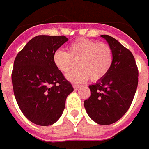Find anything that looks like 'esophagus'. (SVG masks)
Instances as JSON below:
<instances>
[{"label":"esophagus","mask_w":149,"mask_h":149,"mask_svg":"<svg viewBox=\"0 0 149 149\" xmlns=\"http://www.w3.org/2000/svg\"><path fill=\"white\" fill-rule=\"evenodd\" d=\"M73 87L75 90H78L80 87V86L79 85H78V84H73Z\"/></svg>","instance_id":"1"}]
</instances>
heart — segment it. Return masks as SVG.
<instances>
[{"mask_svg": "<svg viewBox=\"0 0 149 149\" xmlns=\"http://www.w3.org/2000/svg\"><path fill=\"white\" fill-rule=\"evenodd\" d=\"M67 51L57 50L53 55L56 68L65 76L79 69L68 78L74 82L88 79L99 82L109 73L113 63V50L108 44L86 38L78 39L67 47Z\"/></svg>", "mask_w": 149, "mask_h": 149, "instance_id": "1", "label": "heart"}]
</instances>
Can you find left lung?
<instances>
[{"label":"left lung","instance_id":"left-lung-1","mask_svg":"<svg viewBox=\"0 0 149 149\" xmlns=\"http://www.w3.org/2000/svg\"><path fill=\"white\" fill-rule=\"evenodd\" d=\"M113 50L110 71L103 79L90 85L91 96L84 101L86 112L101 125L116 122L127 112L138 85V68L130 50L109 35H101Z\"/></svg>","mask_w":149,"mask_h":149}]
</instances>
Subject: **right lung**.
Wrapping results in <instances>:
<instances>
[{
    "label": "right lung",
    "instance_id": "add662e5",
    "mask_svg": "<svg viewBox=\"0 0 149 149\" xmlns=\"http://www.w3.org/2000/svg\"><path fill=\"white\" fill-rule=\"evenodd\" d=\"M67 41L66 36H36L14 60L12 83L17 103L23 115L40 126L59 119L66 97L74 91L53 62L54 52Z\"/></svg>",
    "mask_w": 149,
    "mask_h": 149
}]
</instances>
